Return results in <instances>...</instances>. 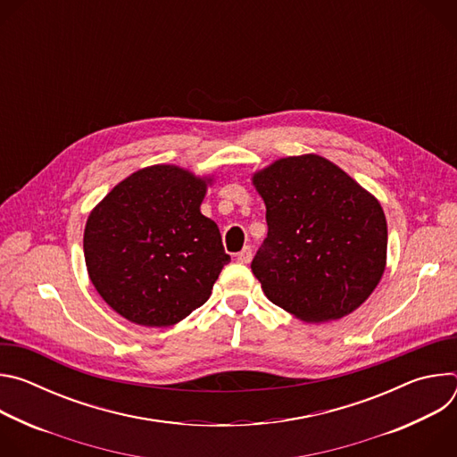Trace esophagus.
I'll return each instance as SVG.
<instances>
[{
  "label": "esophagus",
  "mask_w": 457,
  "mask_h": 457,
  "mask_svg": "<svg viewBox=\"0 0 457 457\" xmlns=\"http://www.w3.org/2000/svg\"><path fill=\"white\" fill-rule=\"evenodd\" d=\"M251 258H253V249H251L249 245H245V247L237 254V260H238L240 264H249Z\"/></svg>",
  "instance_id": "1"
}]
</instances>
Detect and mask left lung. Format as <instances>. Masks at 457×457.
I'll return each instance as SVG.
<instances>
[{
    "label": "left lung",
    "instance_id": "8db88e82",
    "mask_svg": "<svg viewBox=\"0 0 457 457\" xmlns=\"http://www.w3.org/2000/svg\"><path fill=\"white\" fill-rule=\"evenodd\" d=\"M266 204L268 237L251 271L266 296L321 323L358 309L386 262L379 203L342 168L314 154L286 157L253 175Z\"/></svg>",
    "mask_w": 457,
    "mask_h": 457
}]
</instances>
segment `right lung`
I'll return each instance as SVG.
<instances>
[{
  "instance_id": "obj_1",
  "label": "right lung",
  "mask_w": 457,
  "mask_h": 457,
  "mask_svg": "<svg viewBox=\"0 0 457 457\" xmlns=\"http://www.w3.org/2000/svg\"><path fill=\"white\" fill-rule=\"evenodd\" d=\"M210 180L170 164L143 168L92 210L88 277L126 320L170 328L210 298L231 260L217 224L201 213Z\"/></svg>"
}]
</instances>
